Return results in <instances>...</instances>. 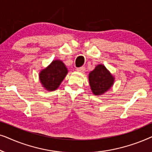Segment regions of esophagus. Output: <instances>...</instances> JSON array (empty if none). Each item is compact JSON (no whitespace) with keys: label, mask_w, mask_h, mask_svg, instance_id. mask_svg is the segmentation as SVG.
Masks as SVG:
<instances>
[{"label":"esophagus","mask_w":152,"mask_h":152,"mask_svg":"<svg viewBox=\"0 0 152 152\" xmlns=\"http://www.w3.org/2000/svg\"><path fill=\"white\" fill-rule=\"evenodd\" d=\"M76 70H77V71H78V72H84L85 71V67H84V66H82V67L77 68Z\"/></svg>","instance_id":"1"}]
</instances>
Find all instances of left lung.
Returning <instances> with one entry per match:
<instances>
[{
    "label": "left lung",
    "instance_id": "1",
    "mask_svg": "<svg viewBox=\"0 0 152 152\" xmlns=\"http://www.w3.org/2000/svg\"><path fill=\"white\" fill-rule=\"evenodd\" d=\"M114 77L102 64H99L88 75V80L93 93L100 95L109 90L114 83Z\"/></svg>",
    "mask_w": 152,
    "mask_h": 152
}]
</instances>
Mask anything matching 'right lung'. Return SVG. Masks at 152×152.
<instances>
[{
  "label": "right lung",
  "instance_id": "obj_1",
  "mask_svg": "<svg viewBox=\"0 0 152 152\" xmlns=\"http://www.w3.org/2000/svg\"><path fill=\"white\" fill-rule=\"evenodd\" d=\"M68 73V69L61 60H54L39 73L40 82L47 91L58 88Z\"/></svg>",
  "mask_w": 152,
  "mask_h": 152
}]
</instances>
